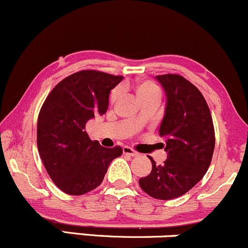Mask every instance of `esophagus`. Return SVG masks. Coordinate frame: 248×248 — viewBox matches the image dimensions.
I'll return each mask as SVG.
<instances>
[{
  "label": "esophagus",
  "mask_w": 248,
  "mask_h": 248,
  "mask_svg": "<svg viewBox=\"0 0 248 248\" xmlns=\"http://www.w3.org/2000/svg\"><path fill=\"white\" fill-rule=\"evenodd\" d=\"M124 154L126 155H130V156H138L139 153L137 151H134L133 148H130V147H124Z\"/></svg>",
  "instance_id": "34e87169"
}]
</instances>
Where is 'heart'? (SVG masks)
I'll use <instances>...</instances> for the list:
<instances>
[{
  "label": "heart",
  "mask_w": 248,
  "mask_h": 248,
  "mask_svg": "<svg viewBox=\"0 0 248 248\" xmlns=\"http://www.w3.org/2000/svg\"><path fill=\"white\" fill-rule=\"evenodd\" d=\"M138 94L139 96L141 97V100L142 99H146V97H149V96H153V95H160V89L159 87L155 84L153 81H149V80H146V81H142L141 83L138 84ZM116 96H118V91H113L110 94V101H115Z\"/></svg>",
  "instance_id": "heart-1"
}]
</instances>
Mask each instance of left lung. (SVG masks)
<instances>
[{
    "instance_id": "obj_1",
    "label": "left lung",
    "mask_w": 248,
    "mask_h": 248,
    "mask_svg": "<svg viewBox=\"0 0 248 248\" xmlns=\"http://www.w3.org/2000/svg\"><path fill=\"white\" fill-rule=\"evenodd\" d=\"M167 106L160 126L166 138L167 159L156 165L153 157L152 172L139 180L149 197L172 200L186 194L207 172L216 146L213 120L201 92L179 74L157 75Z\"/></svg>"
}]
</instances>
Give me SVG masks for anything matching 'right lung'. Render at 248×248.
Wrapping results in <instances>:
<instances>
[{"label": "right lung", "mask_w": 248, "mask_h": 248, "mask_svg": "<svg viewBox=\"0 0 248 248\" xmlns=\"http://www.w3.org/2000/svg\"><path fill=\"white\" fill-rule=\"evenodd\" d=\"M124 78L99 70L67 76L48 94L37 119V148L54 184L69 195H82L101 184L122 148L92 141L86 124L108 109L111 89Z\"/></svg>", "instance_id": "obj_1"}]
</instances>
